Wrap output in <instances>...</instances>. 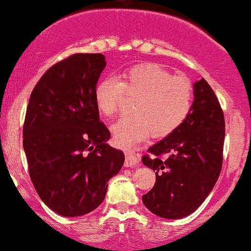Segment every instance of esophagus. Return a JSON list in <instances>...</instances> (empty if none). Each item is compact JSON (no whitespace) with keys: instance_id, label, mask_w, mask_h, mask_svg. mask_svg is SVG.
Instances as JSON below:
<instances>
[{"instance_id":"esophagus-1","label":"esophagus","mask_w":251,"mask_h":251,"mask_svg":"<svg viewBox=\"0 0 251 251\" xmlns=\"http://www.w3.org/2000/svg\"><path fill=\"white\" fill-rule=\"evenodd\" d=\"M139 165V157L133 152H126L125 167H137Z\"/></svg>"}]
</instances>
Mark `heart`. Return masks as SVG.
Wrapping results in <instances>:
<instances>
[{
    "mask_svg": "<svg viewBox=\"0 0 251 251\" xmlns=\"http://www.w3.org/2000/svg\"><path fill=\"white\" fill-rule=\"evenodd\" d=\"M137 97L131 112L110 127L113 142L123 149H132L152 134L166 137L183 125L194 103L189 79L174 77L155 63H142L121 71L118 79H100L94 89L97 110L110 118L118 112L124 95Z\"/></svg>",
    "mask_w": 251,
    "mask_h": 251,
    "instance_id": "obj_1",
    "label": "heart"
}]
</instances>
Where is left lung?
<instances>
[{
    "instance_id": "1",
    "label": "left lung",
    "mask_w": 251,
    "mask_h": 251,
    "mask_svg": "<svg viewBox=\"0 0 251 251\" xmlns=\"http://www.w3.org/2000/svg\"><path fill=\"white\" fill-rule=\"evenodd\" d=\"M225 119L204 79L194 84V103L180 127L148 149L147 167L156 174L154 188L142 196L155 215L181 219L207 199L223 166Z\"/></svg>"
}]
</instances>
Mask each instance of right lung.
Instances as JSON below:
<instances>
[{"mask_svg": "<svg viewBox=\"0 0 251 251\" xmlns=\"http://www.w3.org/2000/svg\"><path fill=\"white\" fill-rule=\"evenodd\" d=\"M102 54H75L50 67L30 96L23 130L28 173L41 200L63 216L96 209L125 161L94 100Z\"/></svg>", "mask_w": 251, "mask_h": 251, "instance_id": "add662e5", "label": "right lung"}]
</instances>
